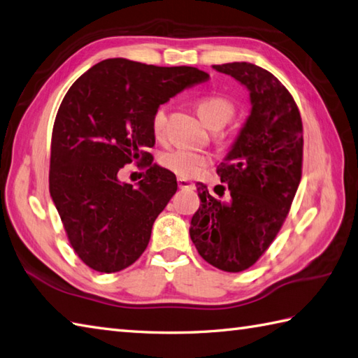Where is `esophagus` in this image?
Listing matches in <instances>:
<instances>
[{
    "label": "esophagus",
    "instance_id": "obj_1",
    "mask_svg": "<svg viewBox=\"0 0 358 358\" xmlns=\"http://www.w3.org/2000/svg\"><path fill=\"white\" fill-rule=\"evenodd\" d=\"M178 187L180 189H192L194 187V183L192 181H189V180H186V178H178Z\"/></svg>",
    "mask_w": 358,
    "mask_h": 358
}]
</instances>
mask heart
I'll return each mask as SVG.
<instances>
[{"mask_svg": "<svg viewBox=\"0 0 358 358\" xmlns=\"http://www.w3.org/2000/svg\"><path fill=\"white\" fill-rule=\"evenodd\" d=\"M197 113L209 130H220L234 116V105L223 96H206L197 102ZM167 111L159 107L152 117V130L161 136L166 129ZM209 163V158L186 149H175L161 157V164L178 177H195Z\"/></svg>", "mask_w": 358, "mask_h": 358, "instance_id": "heart-1", "label": "heart"}]
</instances>
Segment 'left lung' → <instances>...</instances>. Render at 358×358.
I'll return each mask as SVG.
<instances>
[{"mask_svg":"<svg viewBox=\"0 0 358 358\" xmlns=\"http://www.w3.org/2000/svg\"><path fill=\"white\" fill-rule=\"evenodd\" d=\"M250 93V115L217 167L227 200L197 183L201 205L189 234L199 255L223 271L250 268L281 229L301 181L303 122L295 101L275 76L253 63L214 65Z\"/></svg>","mask_w":358,"mask_h":358,"instance_id":"1","label":"left lung"}]
</instances>
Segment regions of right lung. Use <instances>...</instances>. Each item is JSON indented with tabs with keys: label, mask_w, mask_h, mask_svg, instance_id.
Listing matches in <instances>:
<instances>
[{
	"label": "right lung",
	"mask_w": 358,
	"mask_h": 358,
	"mask_svg": "<svg viewBox=\"0 0 358 358\" xmlns=\"http://www.w3.org/2000/svg\"><path fill=\"white\" fill-rule=\"evenodd\" d=\"M209 79L192 66L127 59L96 63L63 97L51 143L49 192L69 243L90 268L115 273L144 253L153 222L177 192V178L153 163V113L180 91ZM146 167L136 187L117 172Z\"/></svg>",
	"instance_id": "obj_1"
}]
</instances>
